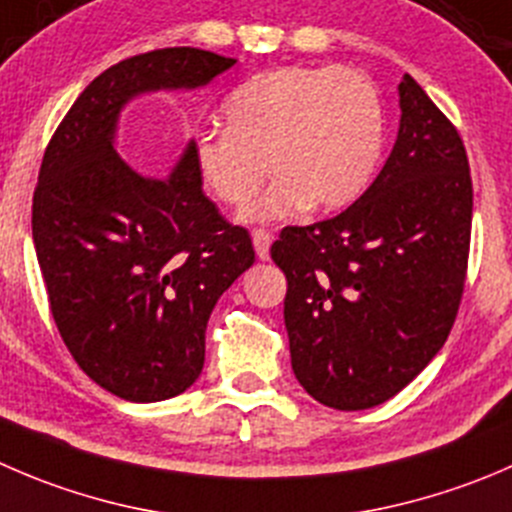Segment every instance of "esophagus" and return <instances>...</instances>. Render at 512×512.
<instances>
[{"label":"esophagus","mask_w":512,"mask_h":512,"mask_svg":"<svg viewBox=\"0 0 512 512\" xmlns=\"http://www.w3.org/2000/svg\"><path fill=\"white\" fill-rule=\"evenodd\" d=\"M252 242H255V252L260 260L270 257V245H272V232L270 230H255L252 232Z\"/></svg>","instance_id":"1"}]
</instances>
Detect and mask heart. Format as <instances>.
I'll return each instance as SVG.
<instances>
[{
	"label": "heart",
	"instance_id": "1",
	"mask_svg": "<svg viewBox=\"0 0 512 512\" xmlns=\"http://www.w3.org/2000/svg\"><path fill=\"white\" fill-rule=\"evenodd\" d=\"M225 119L227 127L197 132L192 157L207 190L232 207L252 200L267 167L275 172L250 220L342 210L370 185L385 142L372 79L332 64L255 74L227 97Z\"/></svg>",
	"mask_w": 512,
	"mask_h": 512
}]
</instances>
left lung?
Here are the masks:
<instances>
[{
    "mask_svg": "<svg viewBox=\"0 0 512 512\" xmlns=\"http://www.w3.org/2000/svg\"><path fill=\"white\" fill-rule=\"evenodd\" d=\"M388 162L345 212L285 227V327L302 388L335 410L395 398L440 352L465 287L473 180L455 124L405 74Z\"/></svg>",
    "mask_w": 512,
    "mask_h": 512,
    "instance_id": "1",
    "label": "left lung"
}]
</instances>
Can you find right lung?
I'll list each match as a JSON object with an SVG mask.
<instances>
[{"label":"right lung","mask_w":512,"mask_h":512,"mask_svg":"<svg viewBox=\"0 0 512 512\" xmlns=\"http://www.w3.org/2000/svg\"><path fill=\"white\" fill-rule=\"evenodd\" d=\"M232 64L195 47L122 59L87 84L44 150L32 237L49 310L77 365L130 403L175 398L200 377L207 320L255 250L202 192L192 142L167 180L117 155L119 112L137 94L205 87Z\"/></svg>","instance_id":"1"}]
</instances>
